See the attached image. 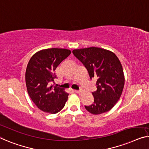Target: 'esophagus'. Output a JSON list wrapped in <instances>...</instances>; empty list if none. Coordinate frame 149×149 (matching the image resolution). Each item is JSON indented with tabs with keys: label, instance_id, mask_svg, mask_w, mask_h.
Instances as JSON below:
<instances>
[{
	"label": "esophagus",
	"instance_id": "34e87169",
	"mask_svg": "<svg viewBox=\"0 0 149 149\" xmlns=\"http://www.w3.org/2000/svg\"><path fill=\"white\" fill-rule=\"evenodd\" d=\"M74 92L77 93V94H79V93L81 92L80 90H74Z\"/></svg>",
	"mask_w": 149,
	"mask_h": 149
}]
</instances>
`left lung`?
<instances>
[{
    "instance_id": "obj_1",
    "label": "left lung",
    "mask_w": 149,
    "mask_h": 149,
    "mask_svg": "<svg viewBox=\"0 0 149 149\" xmlns=\"http://www.w3.org/2000/svg\"><path fill=\"white\" fill-rule=\"evenodd\" d=\"M72 53L87 69L90 79H96V90L92 92L94 103L85 106L92 114L112 109L121 96L124 86L123 66L114 53L91 47L74 49Z\"/></svg>"
}]
</instances>
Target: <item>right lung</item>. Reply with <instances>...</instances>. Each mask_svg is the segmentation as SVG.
<instances>
[{"mask_svg":"<svg viewBox=\"0 0 149 149\" xmlns=\"http://www.w3.org/2000/svg\"><path fill=\"white\" fill-rule=\"evenodd\" d=\"M71 54L66 49L51 48L35 53L25 72L28 94L37 108L45 112L56 114L65 106L68 94L64 90L50 86L56 78L55 70Z\"/></svg>","mask_w":149,"mask_h":149,"instance_id":"obj_1","label":"right lung"}]
</instances>
